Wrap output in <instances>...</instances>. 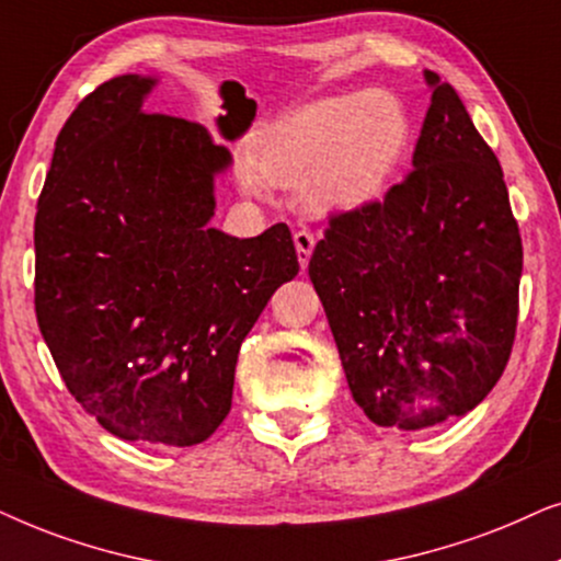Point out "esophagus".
Returning a JSON list of instances; mask_svg holds the SVG:
<instances>
[{"instance_id": "obj_1", "label": "esophagus", "mask_w": 561, "mask_h": 561, "mask_svg": "<svg viewBox=\"0 0 561 561\" xmlns=\"http://www.w3.org/2000/svg\"><path fill=\"white\" fill-rule=\"evenodd\" d=\"M295 249H297V261H300V266L305 268L308 266V261L312 256V249H316V236L310 233V230H297L295 233Z\"/></svg>"}]
</instances>
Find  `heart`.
Here are the masks:
<instances>
[{
  "instance_id": "heart-1",
  "label": "heart",
  "mask_w": 561,
  "mask_h": 561,
  "mask_svg": "<svg viewBox=\"0 0 561 561\" xmlns=\"http://www.w3.org/2000/svg\"><path fill=\"white\" fill-rule=\"evenodd\" d=\"M410 133L405 104L390 92L320 96L268 123L253 144V163L272 184H308L318 210H356L382 197Z\"/></svg>"
}]
</instances>
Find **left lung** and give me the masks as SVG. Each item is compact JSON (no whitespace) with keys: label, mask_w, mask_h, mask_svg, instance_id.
Wrapping results in <instances>:
<instances>
[{"label":"left lung","mask_w":561,"mask_h":561,"mask_svg":"<svg viewBox=\"0 0 561 561\" xmlns=\"http://www.w3.org/2000/svg\"><path fill=\"white\" fill-rule=\"evenodd\" d=\"M431 87L413 171L335 215L310 259L348 390L369 421L421 431L467 415L511 356L524 268L503 169L451 84Z\"/></svg>","instance_id":"left-lung-1"}]
</instances>
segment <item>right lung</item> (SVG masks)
I'll use <instances>...</instances> for the list:
<instances>
[{"label": "right lung", "mask_w": 561, "mask_h": 561, "mask_svg": "<svg viewBox=\"0 0 561 561\" xmlns=\"http://www.w3.org/2000/svg\"><path fill=\"white\" fill-rule=\"evenodd\" d=\"M104 81L66 119L35 215V312L66 387L125 442L194 446L230 413L241 343L300 272L293 233L213 228L233 156Z\"/></svg>", "instance_id": "obj_1"}]
</instances>
